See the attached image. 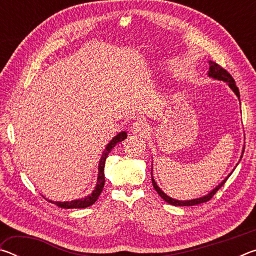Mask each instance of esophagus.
I'll return each instance as SVG.
<instances>
[{
	"label": "esophagus",
	"mask_w": 256,
	"mask_h": 256,
	"mask_svg": "<svg viewBox=\"0 0 256 256\" xmlns=\"http://www.w3.org/2000/svg\"><path fill=\"white\" fill-rule=\"evenodd\" d=\"M131 130L133 133L136 134H144L146 132V130H148V126H146V124L144 122H142V120H138V122H134L131 126Z\"/></svg>",
	"instance_id": "34e87169"
}]
</instances>
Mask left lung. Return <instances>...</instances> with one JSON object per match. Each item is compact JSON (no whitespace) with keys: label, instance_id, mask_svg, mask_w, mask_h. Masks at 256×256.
<instances>
[{"label":"left lung","instance_id":"8db88e82","mask_svg":"<svg viewBox=\"0 0 256 256\" xmlns=\"http://www.w3.org/2000/svg\"><path fill=\"white\" fill-rule=\"evenodd\" d=\"M209 76L211 78H214V79H218V80H222L224 82H227L228 86H230V88L232 89V92L236 94V96L238 97V99H240V90H238L237 86H236V82L235 80H234V78L230 76V73H229L227 70H224V68H222L219 66V64H216L214 62H212V60H210L209 62ZM242 154H244V151H242ZM240 157V158H242ZM229 177V176H228ZM228 177L226 180H224V182H222V184H219L216 188L211 190V192L208 194V196H203V198H194V200H190V201H178V200H174V198H170L168 196H166L162 190L159 188V186L157 185V183H156L154 177H152V170H151V180H152V185L154 190H157V193L159 194L160 196H162L164 201H166L167 203H170V204H172V206H196V204H200V203H204V202H208L209 200H211L212 196H214V194L218 192L219 188H222V186L226 183V180H228Z\"/></svg>","mask_w":256,"mask_h":256}]
</instances>
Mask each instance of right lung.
Instances as JSON below:
<instances>
[{"mask_svg":"<svg viewBox=\"0 0 256 256\" xmlns=\"http://www.w3.org/2000/svg\"><path fill=\"white\" fill-rule=\"evenodd\" d=\"M126 132H120L106 146V150L104 151L102 157L99 162V168H98V178H97V186L96 188L94 190V192L90 194V196H86L84 198H80V200H76V201H71V202H54V201H50L52 203H54L60 208H64V209H81V208H86L92 206L94 202L97 201L98 196H100V193L102 192L104 185H105V174H104V168H105V162L108 154L110 152L112 149L118 144V142L123 141L124 138H126Z\"/></svg>","mask_w":256,"mask_h":256,"instance_id":"obj_1","label":"right lung"}]
</instances>
